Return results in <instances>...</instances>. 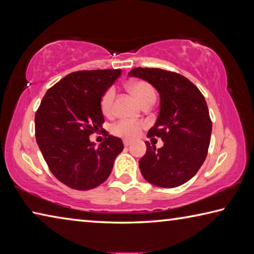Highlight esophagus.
<instances>
[{
  "label": "esophagus",
  "instance_id": "34e87169",
  "mask_svg": "<svg viewBox=\"0 0 254 254\" xmlns=\"http://www.w3.org/2000/svg\"><path fill=\"white\" fill-rule=\"evenodd\" d=\"M123 143H124V145H126V147H128V145L131 144V141L130 140H124Z\"/></svg>",
  "mask_w": 254,
  "mask_h": 254
}]
</instances>
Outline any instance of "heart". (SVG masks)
I'll use <instances>...</instances> for the list:
<instances>
[{"label": "heart", "instance_id": "obj_1", "mask_svg": "<svg viewBox=\"0 0 254 254\" xmlns=\"http://www.w3.org/2000/svg\"><path fill=\"white\" fill-rule=\"evenodd\" d=\"M128 91L132 93L141 105L149 100H156V91L151 85L144 80H135L127 85ZM113 100L114 89H106L101 97V110L102 113L110 117L113 113ZM147 127L143 121H130V120H120L112 126L111 131L114 135L123 137L126 140H133L140 135L141 131Z\"/></svg>", "mask_w": 254, "mask_h": 254}]
</instances>
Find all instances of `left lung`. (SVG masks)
<instances>
[{
  "mask_svg": "<svg viewBox=\"0 0 254 254\" xmlns=\"http://www.w3.org/2000/svg\"><path fill=\"white\" fill-rule=\"evenodd\" d=\"M128 76L147 80L160 95L157 122L148 137H161L163 147L145 142L141 174L158 187H178L194 177L207 156L212 121L205 97L190 80L174 71L137 67Z\"/></svg>",
  "mask_w": 254,
  "mask_h": 254,
  "instance_id": "left-lung-1",
  "label": "left lung"
}]
</instances>
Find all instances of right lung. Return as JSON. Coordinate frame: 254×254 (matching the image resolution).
I'll list each match as a JSON object with an SVG mask.
<instances>
[{
  "mask_svg": "<svg viewBox=\"0 0 254 254\" xmlns=\"http://www.w3.org/2000/svg\"><path fill=\"white\" fill-rule=\"evenodd\" d=\"M121 69L79 70L47 91L34 118L36 139L53 175L77 190L100 186L123 151L120 137L110 135L96 148L89 135L103 131L101 97Z\"/></svg>",
  "mask_w": 254,
  "mask_h": 254,
  "instance_id": "obj_1",
  "label": "right lung"
}]
</instances>
